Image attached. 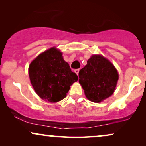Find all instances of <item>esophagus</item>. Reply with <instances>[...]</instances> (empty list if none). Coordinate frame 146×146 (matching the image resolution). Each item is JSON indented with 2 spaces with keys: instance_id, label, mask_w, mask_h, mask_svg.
Listing matches in <instances>:
<instances>
[{
  "instance_id": "esophagus-1",
  "label": "esophagus",
  "mask_w": 146,
  "mask_h": 146,
  "mask_svg": "<svg viewBox=\"0 0 146 146\" xmlns=\"http://www.w3.org/2000/svg\"><path fill=\"white\" fill-rule=\"evenodd\" d=\"M79 69H77L75 70V73H76L77 75H78V74H79Z\"/></svg>"
}]
</instances>
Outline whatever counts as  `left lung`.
I'll use <instances>...</instances> for the list:
<instances>
[{"instance_id": "8db88e82", "label": "left lung", "mask_w": 146, "mask_h": 146, "mask_svg": "<svg viewBox=\"0 0 146 146\" xmlns=\"http://www.w3.org/2000/svg\"><path fill=\"white\" fill-rule=\"evenodd\" d=\"M79 82L86 98L99 103L113 93L119 75L114 65L102 55H92L79 71Z\"/></svg>"}]
</instances>
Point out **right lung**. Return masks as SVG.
<instances>
[{"label": "right lung", "mask_w": 146, "mask_h": 146, "mask_svg": "<svg viewBox=\"0 0 146 146\" xmlns=\"http://www.w3.org/2000/svg\"><path fill=\"white\" fill-rule=\"evenodd\" d=\"M29 75L36 94L50 103L65 98L70 86L78 80L76 73L64 61L61 52L55 47L45 50L31 62Z\"/></svg>", "instance_id": "add662e5"}]
</instances>
